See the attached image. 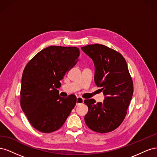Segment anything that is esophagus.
Here are the masks:
<instances>
[{"label":"esophagus","instance_id":"esophagus-1","mask_svg":"<svg viewBox=\"0 0 157 157\" xmlns=\"http://www.w3.org/2000/svg\"><path fill=\"white\" fill-rule=\"evenodd\" d=\"M83 102H84V99L82 98L80 96H78L77 98V105H78L81 103H83Z\"/></svg>","mask_w":157,"mask_h":157}]
</instances>
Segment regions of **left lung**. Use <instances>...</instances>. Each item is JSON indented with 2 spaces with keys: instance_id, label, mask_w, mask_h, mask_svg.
Instances as JSON below:
<instances>
[{
  "instance_id": "8db88e82",
  "label": "left lung",
  "mask_w": 157,
  "mask_h": 157,
  "mask_svg": "<svg viewBox=\"0 0 157 157\" xmlns=\"http://www.w3.org/2000/svg\"><path fill=\"white\" fill-rule=\"evenodd\" d=\"M95 66L94 81L103 91L104 100L84 102L88 107L85 122L92 130L107 133L121 125L132 98L134 87L125 59L120 53L99 44L81 48Z\"/></svg>"
}]
</instances>
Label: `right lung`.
I'll return each mask as SVG.
<instances>
[{"mask_svg": "<svg viewBox=\"0 0 157 157\" xmlns=\"http://www.w3.org/2000/svg\"><path fill=\"white\" fill-rule=\"evenodd\" d=\"M80 55L77 47L51 46L29 61L21 78L20 103L31 124L41 132L50 133L63 126L77 103V97H60L61 86L67 71Z\"/></svg>", "mask_w": 157, "mask_h": 157, "instance_id": "add662e5", "label": "right lung"}]
</instances>
